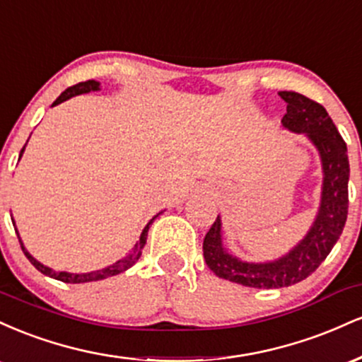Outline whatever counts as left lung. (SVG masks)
<instances>
[{
  "label": "left lung",
  "mask_w": 362,
  "mask_h": 362,
  "mask_svg": "<svg viewBox=\"0 0 362 362\" xmlns=\"http://www.w3.org/2000/svg\"><path fill=\"white\" fill-rule=\"evenodd\" d=\"M288 103L282 126L306 134L318 149L323 170L322 201L310 231L296 247L272 262H243L223 247L219 216L207 231L202 252L207 267L221 279L248 288L277 289L296 284L318 269L342 235L349 207V158L346 141L339 134L330 115L317 103L296 91H279Z\"/></svg>",
  "instance_id": "1"
}]
</instances>
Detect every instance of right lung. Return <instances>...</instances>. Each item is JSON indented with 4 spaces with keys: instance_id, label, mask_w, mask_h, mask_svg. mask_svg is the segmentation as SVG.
I'll use <instances>...</instances> for the list:
<instances>
[{
    "instance_id": "obj_1",
    "label": "right lung",
    "mask_w": 362,
    "mask_h": 362,
    "mask_svg": "<svg viewBox=\"0 0 362 362\" xmlns=\"http://www.w3.org/2000/svg\"><path fill=\"white\" fill-rule=\"evenodd\" d=\"M97 90H100V83H98V81H95V80L81 81V83H78V85H73V86H69V88H66L64 91H62V93L59 95V97L56 98V102L52 103V107H54V105H59V103L66 102V100H68V98L74 97V95L88 93V91H97ZM23 151H25V146L22 148V151H20V156L23 155ZM156 218H158V214L155 216V218L151 219V221H149V223L146 224V226H144L143 233H141V236H139V242L134 245V248H132L131 252H129V255L124 257V259L117 260V262H115V264L109 265V267L102 269V271L86 272V274L57 272V271H52V269H51V267H47V265L40 264L39 260H35L34 257H32L30 253L27 252V248L23 247L22 240H20V236H18V231H16V230H15V231H16V236H18V240H20V247H22V250H23V253H25V257H27V259L30 260V264L34 265V267L37 269V271H40V272H42L44 276H49V277H52V279H57V281H62V282H69V284H80V282H91V281H100V279H105V277L115 276V274H120V272L127 271L129 267H132V265H134L136 262L139 260V257H141V252H143L144 245H146V238H148V230H149V224H151L153 221H155ZM13 226H15V223H13Z\"/></svg>"
}]
</instances>
